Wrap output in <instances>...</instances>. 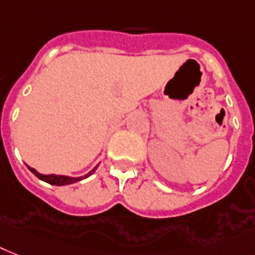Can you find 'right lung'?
Segmentation results:
<instances>
[{
    "label": "right lung",
    "mask_w": 255,
    "mask_h": 255,
    "mask_svg": "<svg viewBox=\"0 0 255 255\" xmlns=\"http://www.w3.org/2000/svg\"><path fill=\"white\" fill-rule=\"evenodd\" d=\"M28 169L31 170V173H34L36 177L39 178V179H41V181L47 182V183H49V185H55V186H64V185H70V183H74V182H78L81 181V179H84V178L89 177L90 174H93L95 171V169L97 167H94L89 174H86L85 177H80V178H70V177H65V175H55V174H51V175H44V174H40V173H38V171L35 170L34 167H30L28 166Z\"/></svg>",
    "instance_id": "1"
}]
</instances>
